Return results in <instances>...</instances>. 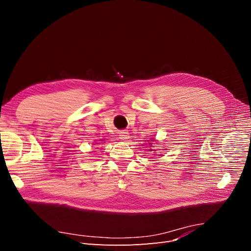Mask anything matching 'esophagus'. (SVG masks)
Segmentation results:
<instances>
[{
	"label": "esophagus",
	"instance_id": "34e87169",
	"mask_svg": "<svg viewBox=\"0 0 251 251\" xmlns=\"http://www.w3.org/2000/svg\"><path fill=\"white\" fill-rule=\"evenodd\" d=\"M119 138L121 140H127L128 138H130V134H128L127 131H120L119 132Z\"/></svg>",
	"mask_w": 251,
	"mask_h": 251
}]
</instances>
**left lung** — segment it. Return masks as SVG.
I'll return each mask as SVG.
<instances>
[{"instance_id":"8db88e82","label":"left lung","mask_w":251,"mask_h":251,"mask_svg":"<svg viewBox=\"0 0 251 251\" xmlns=\"http://www.w3.org/2000/svg\"><path fill=\"white\" fill-rule=\"evenodd\" d=\"M157 142V140L156 139H154V138H151V139H150V142H149V146H151V144H153V143H151V142ZM147 144V143H146ZM153 151V149H150V151ZM154 151H155V153H156V150H154Z\"/></svg>"}]
</instances>
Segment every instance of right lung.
Here are the masks:
<instances>
[{
    "label": "right lung",
    "mask_w": 251,
    "mask_h": 251,
    "mask_svg": "<svg viewBox=\"0 0 251 251\" xmlns=\"http://www.w3.org/2000/svg\"><path fill=\"white\" fill-rule=\"evenodd\" d=\"M101 141H102V140H101Z\"/></svg>",
    "instance_id": "add662e5"
}]
</instances>
